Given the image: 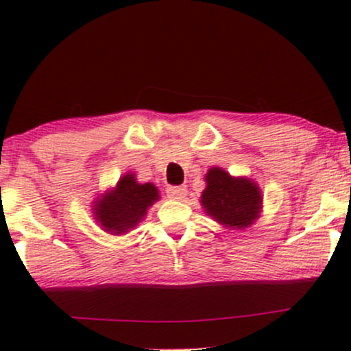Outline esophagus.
I'll list each match as a JSON object with an SVG mask.
<instances>
[{"label": "esophagus", "instance_id": "1", "mask_svg": "<svg viewBox=\"0 0 351 351\" xmlns=\"http://www.w3.org/2000/svg\"><path fill=\"white\" fill-rule=\"evenodd\" d=\"M167 196L170 199H183L186 196V188L184 186H170L167 188Z\"/></svg>", "mask_w": 351, "mask_h": 351}]
</instances>
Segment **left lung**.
Wrapping results in <instances>:
<instances>
[{"instance_id":"left-lung-1","label":"left lung","mask_w":351,"mask_h":351,"mask_svg":"<svg viewBox=\"0 0 351 351\" xmlns=\"http://www.w3.org/2000/svg\"><path fill=\"white\" fill-rule=\"evenodd\" d=\"M204 180L206 189L201 195V206L224 228L244 229L259 217L263 195L254 181L234 178L217 167L211 168Z\"/></svg>"}]
</instances>
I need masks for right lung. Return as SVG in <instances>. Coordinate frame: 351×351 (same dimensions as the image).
<instances>
[{"label": "right lung", "instance_id": "add662e5", "mask_svg": "<svg viewBox=\"0 0 351 351\" xmlns=\"http://www.w3.org/2000/svg\"><path fill=\"white\" fill-rule=\"evenodd\" d=\"M158 199L155 184L138 183L134 173H127L114 189L95 201L94 217L104 231L120 236L134 229Z\"/></svg>", "mask_w": 351, "mask_h": 351}]
</instances>
